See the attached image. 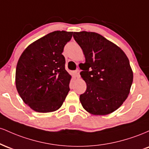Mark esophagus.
<instances>
[{"label": "esophagus", "instance_id": "obj_1", "mask_svg": "<svg viewBox=\"0 0 149 149\" xmlns=\"http://www.w3.org/2000/svg\"><path fill=\"white\" fill-rule=\"evenodd\" d=\"M80 69H76V71H75V73H76V76L77 78H79L80 77Z\"/></svg>", "mask_w": 149, "mask_h": 149}]
</instances>
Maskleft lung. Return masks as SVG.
<instances>
[{
    "instance_id": "obj_1",
    "label": "left lung",
    "mask_w": 149,
    "mask_h": 149,
    "mask_svg": "<svg viewBox=\"0 0 149 149\" xmlns=\"http://www.w3.org/2000/svg\"><path fill=\"white\" fill-rule=\"evenodd\" d=\"M85 63L80 67L87 89L80 95L82 106L94 115H107L122 105L130 93L133 73L119 47L95 32H74Z\"/></svg>"
}]
</instances>
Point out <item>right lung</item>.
<instances>
[{
	"mask_svg": "<svg viewBox=\"0 0 149 149\" xmlns=\"http://www.w3.org/2000/svg\"><path fill=\"white\" fill-rule=\"evenodd\" d=\"M73 32L56 31L29 45L17 62L15 83L26 104L36 111L59 109L69 92L71 76L62 54Z\"/></svg>",
	"mask_w": 149,
	"mask_h": 149,
	"instance_id": "obj_1",
	"label": "right lung"
}]
</instances>
